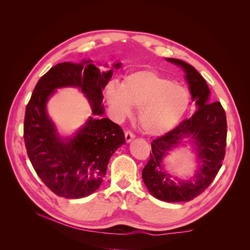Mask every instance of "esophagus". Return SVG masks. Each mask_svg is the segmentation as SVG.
Here are the masks:
<instances>
[{"label":"esophagus","instance_id":"obj_1","mask_svg":"<svg viewBox=\"0 0 250 250\" xmlns=\"http://www.w3.org/2000/svg\"><path fill=\"white\" fill-rule=\"evenodd\" d=\"M134 138H135V135H134L131 131L128 130V131L125 132V140H126L127 143H129V142H130L131 140H133Z\"/></svg>","mask_w":250,"mask_h":250}]
</instances>
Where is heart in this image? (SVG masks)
Masks as SVG:
<instances>
[{
  "label": "heart",
  "instance_id": "heart-1",
  "mask_svg": "<svg viewBox=\"0 0 250 250\" xmlns=\"http://www.w3.org/2000/svg\"><path fill=\"white\" fill-rule=\"evenodd\" d=\"M106 97L119 118L129 116L131 106L139 108V123L151 135L171 130L185 115L190 101L184 86L152 71L128 75L120 86H108Z\"/></svg>",
  "mask_w": 250,
  "mask_h": 250
}]
</instances>
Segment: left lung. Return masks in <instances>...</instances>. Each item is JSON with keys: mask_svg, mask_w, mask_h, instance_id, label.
Returning a JSON list of instances; mask_svg holds the SVG:
<instances>
[{"mask_svg": "<svg viewBox=\"0 0 250 250\" xmlns=\"http://www.w3.org/2000/svg\"><path fill=\"white\" fill-rule=\"evenodd\" d=\"M167 60L183 67L196 110L191 118L184 120L174 129L152 141V152H150L149 162L143 169L142 176L149 192L156 199L185 202L206 191L220 170L225 155L228 124L221 103L210 102L208 86L197 70L183 60ZM186 136L193 140L202 166L193 181L176 183L162 170L161 161Z\"/></svg>", "mask_w": 250, "mask_h": 250, "instance_id": "8db88e82", "label": "left lung"}]
</instances>
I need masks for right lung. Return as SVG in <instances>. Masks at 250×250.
Here are the masks:
<instances>
[{
    "instance_id": "right-lung-1",
    "label": "right lung",
    "mask_w": 250,
    "mask_h": 250,
    "mask_svg": "<svg viewBox=\"0 0 250 250\" xmlns=\"http://www.w3.org/2000/svg\"><path fill=\"white\" fill-rule=\"evenodd\" d=\"M113 66L118 69L121 63ZM112 74L113 70L101 72L92 60L58 63L39 80L27 104L24 141L29 160L42 183L59 197L76 199L93 194L102 184L111 155L125 144L122 128L100 118L102 89ZM64 86L80 88L94 113L76 136L66 140L59 137L45 110L49 96Z\"/></svg>"
}]
</instances>
